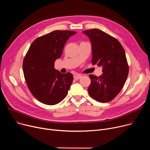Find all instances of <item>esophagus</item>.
<instances>
[{
	"label": "esophagus",
	"instance_id": "1",
	"mask_svg": "<svg viewBox=\"0 0 150 150\" xmlns=\"http://www.w3.org/2000/svg\"><path fill=\"white\" fill-rule=\"evenodd\" d=\"M81 76H82V75L80 74H76L74 76V78L75 80H79L80 78H81Z\"/></svg>",
	"mask_w": 150,
	"mask_h": 150
}]
</instances>
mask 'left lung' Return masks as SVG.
<instances>
[{
	"label": "left lung",
	"instance_id": "obj_1",
	"mask_svg": "<svg viewBox=\"0 0 150 150\" xmlns=\"http://www.w3.org/2000/svg\"><path fill=\"white\" fill-rule=\"evenodd\" d=\"M91 41L93 65L101 66L100 76L89 75L90 96L101 103L114 99L127 80L129 67L123 47L115 38L97 28L82 31Z\"/></svg>",
	"mask_w": 150,
	"mask_h": 150
}]
</instances>
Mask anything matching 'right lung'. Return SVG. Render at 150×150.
Segmentation results:
<instances>
[{
	"label": "right lung",
	"mask_w": 150,
	"mask_h": 150,
	"mask_svg": "<svg viewBox=\"0 0 150 150\" xmlns=\"http://www.w3.org/2000/svg\"><path fill=\"white\" fill-rule=\"evenodd\" d=\"M76 32L55 30L39 37L31 44L23 59V72L32 95L47 105L59 103L67 94L73 81L71 73L61 74L54 67L68 39Z\"/></svg>",
	"instance_id": "add662e5"
}]
</instances>
